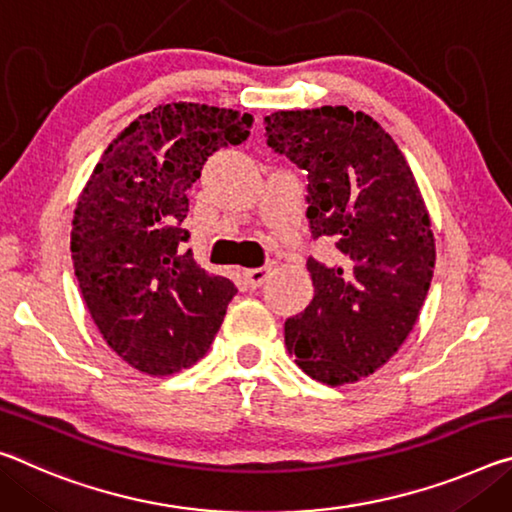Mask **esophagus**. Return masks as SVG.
<instances>
[{
    "label": "esophagus",
    "instance_id": "1",
    "mask_svg": "<svg viewBox=\"0 0 512 512\" xmlns=\"http://www.w3.org/2000/svg\"><path fill=\"white\" fill-rule=\"evenodd\" d=\"M269 273H271L269 266H264V269H250V271L243 273V280H246V285L250 289H257V287L264 285L266 278H269Z\"/></svg>",
    "mask_w": 512,
    "mask_h": 512
}]
</instances>
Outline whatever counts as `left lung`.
<instances>
[{
  "label": "left lung",
  "instance_id": "8db88e82",
  "mask_svg": "<svg viewBox=\"0 0 512 512\" xmlns=\"http://www.w3.org/2000/svg\"><path fill=\"white\" fill-rule=\"evenodd\" d=\"M264 123L269 148L305 170L312 239L337 248L335 262L307 259L314 298L287 319V351L319 383H355L417 323L435 269L431 218L401 150L367 113L278 111Z\"/></svg>",
  "mask_w": 512,
  "mask_h": 512
}]
</instances>
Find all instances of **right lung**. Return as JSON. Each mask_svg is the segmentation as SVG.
Listing matches in <instances>:
<instances>
[{
  "label": "right lung",
  "mask_w": 512,
  "mask_h": 512,
  "mask_svg": "<svg viewBox=\"0 0 512 512\" xmlns=\"http://www.w3.org/2000/svg\"><path fill=\"white\" fill-rule=\"evenodd\" d=\"M253 116L173 102L104 150L75 209L72 264L102 337L127 364L168 376L196 364L221 328L232 280L186 250V193L207 157L250 136Z\"/></svg>",
  "instance_id": "right-lung-1"
}]
</instances>
